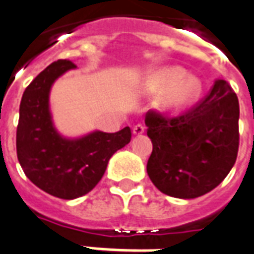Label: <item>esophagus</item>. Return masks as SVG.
Returning a JSON list of instances; mask_svg holds the SVG:
<instances>
[{
	"label": "esophagus",
	"instance_id": "obj_1",
	"mask_svg": "<svg viewBox=\"0 0 254 254\" xmlns=\"http://www.w3.org/2000/svg\"><path fill=\"white\" fill-rule=\"evenodd\" d=\"M144 131H145V125H142V124H137V125L133 127V133H134L135 135L142 134Z\"/></svg>",
	"mask_w": 254,
	"mask_h": 254
}]
</instances>
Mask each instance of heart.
I'll return each mask as SVG.
<instances>
[{
  "label": "heart",
  "mask_w": 254,
  "mask_h": 254,
  "mask_svg": "<svg viewBox=\"0 0 254 254\" xmlns=\"http://www.w3.org/2000/svg\"><path fill=\"white\" fill-rule=\"evenodd\" d=\"M149 88L153 92L168 89L162 97V105L168 109H179L196 100L201 93V82L197 77L185 75L181 67H166L153 77Z\"/></svg>",
  "instance_id": "b5f03b06"
}]
</instances>
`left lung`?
I'll return each mask as SVG.
<instances>
[{"mask_svg":"<svg viewBox=\"0 0 254 254\" xmlns=\"http://www.w3.org/2000/svg\"><path fill=\"white\" fill-rule=\"evenodd\" d=\"M240 106L225 80L180 116L157 110L145 116L153 150L146 172L158 190L196 198L220 185L237 158Z\"/></svg>","mask_w":254,"mask_h":254,"instance_id":"obj_1","label":"left lung"}]
</instances>
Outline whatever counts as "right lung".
<instances>
[{"label":"right lung","instance_id":"add662e5","mask_svg":"<svg viewBox=\"0 0 254 254\" xmlns=\"http://www.w3.org/2000/svg\"><path fill=\"white\" fill-rule=\"evenodd\" d=\"M75 65L58 60L25 89L17 125V157L30 181L52 196L73 200L100 183L110 157L130 142V127L116 133L93 131L77 140L58 134L49 112L50 88Z\"/></svg>","mask_w":254,"mask_h":254}]
</instances>
